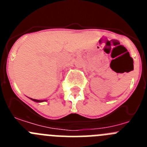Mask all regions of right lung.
<instances>
[{
  "label": "right lung",
  "instance_id": "add662e5",
  "mask_svg": "<svg viewBox=\"0 0 147 147\" xmlns=\"http://www.w3.org/2000/svg\"><path fill=\"white\" fill-rule=\"evenodd\" d=\"M29 98L35 102H46V101H47V100H37V99H34V98Z\"/></svg>",
  "mask_w": 147,
  "mask_h": 147
}]
</instances>
